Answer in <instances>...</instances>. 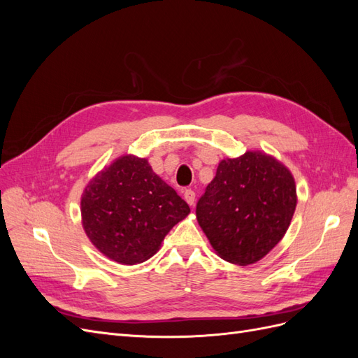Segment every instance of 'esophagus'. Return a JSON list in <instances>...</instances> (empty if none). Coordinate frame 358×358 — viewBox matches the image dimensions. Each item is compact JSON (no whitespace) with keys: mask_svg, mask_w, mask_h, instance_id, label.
<instances>
[{"mask_svg":"<svg viewBox=\"0 0 358 358\" xmlns=\"http://www.w3.org/2000/svg\"><path fill=\"white\" fill-rule=\"evenodd\" d=\"M183 199H185V201L189 206H194V203H196V192H194L192 189H185L183 191Z\"/></svg>","mask_w":358,"mask_h":358,"instance_id":"obj_1","label":"esophagus"}]
</instances>
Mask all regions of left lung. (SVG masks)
<instances>
[{
	"label": "left lung",
	"instance_id": "obj_1",
	"mask_svg": "<svg viewBox=\"0 0 358 358\" xmlns=\"http://www.w3.org/2000/svg\"><path fill=\"white\" fill-rule=\"evenodd\" d=\"M297 204L291 171L264 152L248 150L220 162L197 203V221L222 259L248 266L287 233Z\"/></svg>",
	"mask_w": 358,
	"mask_h": 358
}]
</instances>
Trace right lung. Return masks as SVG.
I'll return each instance as SVG.
<instances>
[{
  "instance_id": "obj_1",
  "label": "right lung",
  "mask_w": 358,
  "mask_h": 358,
  "mask_svg": "<svg viewBox=\"0 0 358 358\" xmlns=\"http://www.w3.org/2000/svg\"><path fill=\"white\" fill-rule=\"evenodd\" d=\"M82 224L101 254L121 264L143 263L189 206L155 175L148 159L124 155L104 167L82 194Z\"/></svg>"
}]
</instances>
